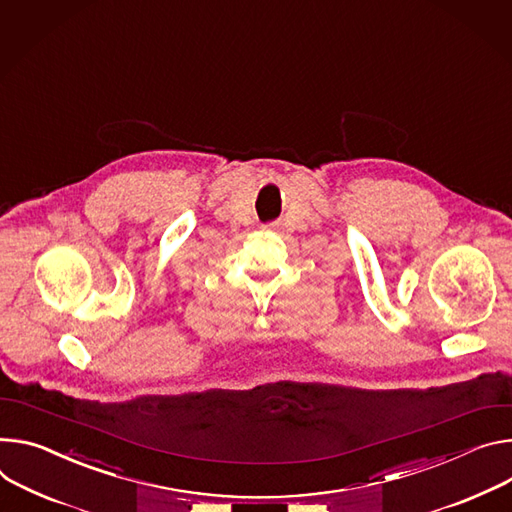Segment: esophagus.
<instances>
[{"label": "esophagus", "mask_w": 512, "mask_h": 512, "mask_svg": "<svg viewBox=\"0 0 512 512\" xmlns=\"http://www.w3.org/2000/svg\"><path fill=\"white\" fill-rule=\"evenodd\" d=\"M263 228H265V230H275V228H280V224H277V222H269V224H265Z\"/></svg>", "instance_id": "obj_1"}]
</instances>
